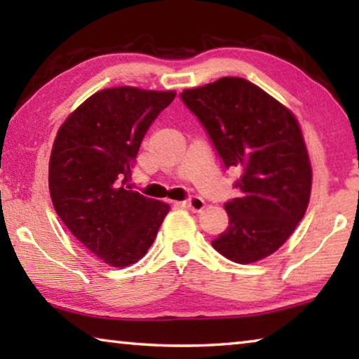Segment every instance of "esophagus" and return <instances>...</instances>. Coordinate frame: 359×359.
<instances>
[{
    "label": "esophagus",
    "mask_w": 359,
    "mask_h": 359,
    "mask_svg": "<svg viewBox=\"0 0 359 359\" xmlns=\"http://www.w3.org/2000/svg\"><path fill=\"white\" fill-rule=\"evenodd\" d=\"M182 204H184L185 208H189L190 210H193V212H201L204 206H206L201 198H198V196H191V198H189V200H185Z\"/></svg>",
    "instance_id": "1"
}]
</instances>
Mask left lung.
Listing matches in <instances>:
<instances>
[{"label": "left lung", "instance_id": "8db88e82", "mask_svg": "<svg viewBox=\"0 0 359 359\" xmlns=\"http://www.w3.org/2000/svg\"><path fill=\"white\" fill-rule=\"evenodd\" d=\"M206 129L225 169L240 170L229 226L212 240L224 257L252 264L278 251L302 220L311 168L297 119L244 78L225 76L180 93Z\"/></svg>", "mask_w": 359, "mask_h": 359}]
</instances>
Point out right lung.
Segmentation results:
<instances>
[{
  "mask_svg": "<svg viewBox=\"0 0 359 359\" xmlns=\"http://www.w3.org/2000/svg\"><path fill=\"white\" fill-rule=\"evenodd\" d=\"M175 93L104 89L62 124L49 161L55 212L76 240L111 266L144 257L169 206L130 190L142 140Z\"/></svg>",
  "mask_w": 359,
  "mask_h": 359,
  "instance_id": "1",
  "label": "right lung"
}]
</instances>
